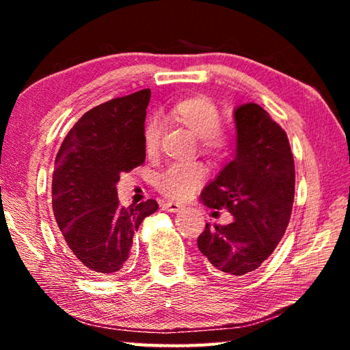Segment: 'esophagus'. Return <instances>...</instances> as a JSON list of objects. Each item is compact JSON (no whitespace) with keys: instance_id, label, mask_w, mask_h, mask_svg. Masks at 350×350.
Returning a JSON list of instances; mask_svg holds the SVG:
<instances>
[{"instance_id":"esophagus-1","label":"esophagus","mask_w":350,"mask_h":350,"mask_svg":"<svg viewBox=\"0 0 350 350\" xmlns=\"http://www.w3.org/2000/svg\"><path fill=\"white\" fill-rule=\"evenodd\" d=\"M163 208L170 213H179L180 210H183V205L179 202H170L168 200V202L163 204Z\"/></svg>"}]
</instances>
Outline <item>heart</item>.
<instances>
[{
	"mask_svg": "<svg viewBox=\"0 0 350 350\" xmlns=\"http://www.w3.org/2000/svg\"><path fill=\"white\" fill-rule=\"evenodd\" d=\"M168 117L185 126L199 139L202 151L213 157H224L232 139L219 128L221 112L213 100L205 96H191L176 102L168 111ZM161 139V125L150 120L144 129V144L148 156L156 154ZM205 179V168L200 163L177 165L168 168L159 179V188L170 199L187 200L196 193Z\"/></svg>",
	"mask_w": 350,
	"mask_h": 350,
	"instance_id": "obj_1",
	"label": "heart"
}]
</instances>
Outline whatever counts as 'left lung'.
<instances>
[{"label":"left lung","instance_id":"8db88e82","mask_svg":"<svg viewBox=\"0 0 350 350\" xmlns=\"http://www.w3.org/2000/svg\"><path fill=\"white\" fill-rule=\"evenodd\" d=\"M234 159L200 193L208 208H225L228 225L206 224L198 238L200 253L219 273L244 276L267 259L292 215L295 163L287 134L256 103L233 111Z\"/></svg>","mask_w":350,"mask_h":350}]
</instances>
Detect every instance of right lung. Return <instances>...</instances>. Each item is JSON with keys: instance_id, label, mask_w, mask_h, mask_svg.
I'll list each match as a JSON object with an SVG mask.
<instances>
[{"instance_id": "right-lung-1", "label": "right lung", "mask_w": 350, "mask_h": 350, "mask_svg": "<svg viewBox=\"0 0 350 350\" xmlns=\"http://www.w3.org/2000/svg\"><path fill=\"white\" fill-rule=\"evenodd\" d=\"M151 91L112 98L88 111L64 137L55 157L52 208L64 244L97 275L125 267L133 236L159 208L154 199L118 204L122 173L145 162L144 129Z\"/></svg>"}]
</instances>
